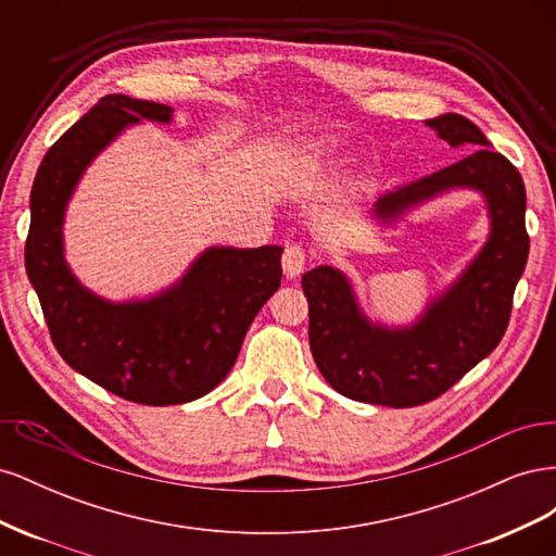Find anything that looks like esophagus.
Listing matches in <instances>:
<instances>
[{"label":"esophagus","instance_id":"1","mask_svg":"<svg viewBox=\"0 0 556 556\" xmlns=\"http://www.w3.org/2000/svg\"><path fill=\"white\" fill-rule=\"evenodd\" d=\"M306 266V250L301 245H288L282 252V274L288 278H296Z\"/></svg>","mask_w":556,"mask_h":556}]
</instances>
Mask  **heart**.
<instances>
[{
  "mask_svg": "<svg viewBox=\"0 0 556 556\" xmlns=\"http://www.w3.org/2000/svg\"><path fill=\"white\" fill-rule=\"evenodd\" d=\"M329 155H331V146L327 141H313V143L299 146L290 157L292 172L296 176H313L327 164Z\"/></svg>",
  "mask_w": 556,
  "mask_h": 556,
  "instance_id": "1",
  "label": "heart"
}]
</instances>
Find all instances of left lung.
Listing matches in <instances>:
<instances>
[{
    "mask_svg": "<svg viewBox=\"0 0 556 556\" xmlns=\"http://www.w3.org/2000/svg\"><path fill=\"white\" fill-rule=\"evenodd\" d=\"M427 127L468 155L378 197L368 217L390 229L429 201L468 190L482 197L490 233L462 274L406 325L368 317L341 268L323 264L304 274L313 359L333 390L352 401L410 408L447 392L503 339L527 266V192L519 172L457 113L433 117Z\"/></svg>",
    "mask_w": 556,
    "mask_h": 556,
    "instance_id": "8db88e82",
    "label": "left lung"
}]
</instances>
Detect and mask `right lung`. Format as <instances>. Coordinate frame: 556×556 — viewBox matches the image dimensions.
<instances>
[{"label": "right lung", "mask_w": 556, "mask_h": 556, "mask_svg": "<svg viewBox=\"0 0 556 556\" xmlns=\"http://www.w3.org/2000/svg\"><path fill=\"white\" fill-rule=\"evenodd\" d=\"M174 109L109 94L48 150L29 194L25 268L62 359L111 394L176 406L215 390L245 331L280 288V245H211L160 292L113 301L66 262V208L88 166L131 127L172 125Z\"/></svg>", "instance_id": "1"}]
</instances>
